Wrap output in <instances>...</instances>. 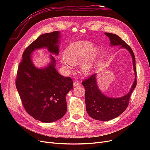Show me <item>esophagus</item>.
I'll use <instances>...</instances> for the list:
<instances>
[{"label":"esophagus","instance_id":"esophagus-1","mask_svg":"<svg viewBox=\"0 0 150 150\" xmlns=\"http://www.w3.org/2000/svg\"><path fill=\"white\" fill-rule=\"evenodd\" d=\"M80 82L76 81H75L74 82V87H76V86H80Z\"/></svg>","mask_w":150,"mask_h":150}]
</instances>
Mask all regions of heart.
I'll list each match as a JSON object with an SVG mask.
<instances>
[{
    "instance_id": "heart-1",
    "label": "heart",
    "mask_w": 150,
    "mask_h": 150,
    "mask_svg": "<svg viewBox=\"0 0 150 150\" xmlns=\"http://www.w3.org/2000/svg\"><path fill=\"white\" fill-rule=\"evenodd\" d=\"M99 49L98 47H93V44L88 41L74 42L66 49L64 56V63L69 65H75L82 62L81 70L85 74H89L95 66L98 57Z\"/></svg>"
}]
</instances>
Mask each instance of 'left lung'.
<instances>
[{
  "mask_svg": "<svg viewBox=\"0 0 150 150\" xmlns=\"http://www.w3.org/2000/svg\"><path fill=\"white\" fill-rule=\"evenodd\" d=\"M105 34L109 38L112 45H122V47L127 49L129 52L132 58L136 78L129 92L126 96L117 98L108 97L101 92L97 85L96 74L92 75L88 79L82 81L85 89L86 111L93 119L101 121L112 120L122 114L127 108L131 93L137 85L136 60L132 49L117 35L111 33H105Z\"/></svg>",
  "mask_w": 150,
  "mask_h": 150,
  "instance_id": "8db88e82",
  "label": "left lung"
}]
</instances>
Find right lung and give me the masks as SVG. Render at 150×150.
<instances>
[{
  "instance_id": "obj_1",
  "label": "right lung",
  "mask_w": 150,
  "mask_h": 150,
  "mask_svg": "<svg viewBox=\"0 0 150 150\" xmlns=\"http://www.w3.org/2000/svg\"><path fill=\"white\" fill-rule=\"evenodd\" d=\"M58 31L45 33L31 43L22 54L16 78V86L26 112L35 120L50 123L60 119L67 111L66 94L73 89L69 76L59 74L54 68L55 60L44 69H36L30 54L34 50L47 47L50 52L59 53Z\"/></svg>"
}]
</instances>
